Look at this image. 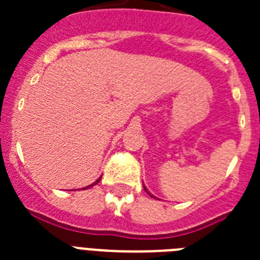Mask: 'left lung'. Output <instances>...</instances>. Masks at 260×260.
<instances>
[{"instance_id":"1","label":"left lung","mask_w":260,"mask_h":260,"mask_svg":"<svg viewBox=\"0 0 260 260\" xmlns=\"http://www.w3.org/2000/svg\"><path fill=\"white\" fill-rule=\"evenodd\" d=\"M143 187H144V190H146V191H147V194H148V196H150V197H152V198H156V197H155V196H152V194H151V193H150V191H148V190H147V189H146V186L143 185Z\"/></svg>"}]
</instances>
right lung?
<instances>
[{
    "label": "right lung",
    "instance_id": "right-lung-1",
    "mask_svg": "<svg viewBox=\"0 0 260 260\" xmlns=\"http://www.w3.org/2000/svg\"><path fill=\"white\" fill-rule=\"evenodd\" d=\"M100 181H101V177H100V178H98V179H97V181H95V182H94V183H91V185H89V186H86V187H83V189H90V187H91V186H94V185H97V183H98V182H100Z\"/></svg>",
    "mask_w": 260,
    "mask_h": 260
}]
</instances>
